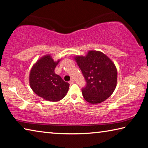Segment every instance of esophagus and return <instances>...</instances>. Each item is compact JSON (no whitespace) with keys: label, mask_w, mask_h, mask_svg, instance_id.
Instances as JSON below:
<instances>
[{"label":"esophagus","mask_w":148,"mask_h":148,"mask_svg":"<svg viewBox=\"0 0 148 148\" xmlns=\"http://www.w3.org/2000/svg\"><path fill=\"white\" fill-rule=\"evenodd\" d=\"M69 83L70 84H73L74 83V80H73V79H71L69 81Z\"/></svg>","instance_id":"1"}]
</instances>
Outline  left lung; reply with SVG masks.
Here are the masks:
<instances>
[{
    "label": "left lung",
    "mask_w": 148,
    "mask_h": 148,
    "mask_svg": "<svg viewBox=\"0 0 148 148\" xmlns=\"http://www.w3.org/2000/svg\"><path fill=\"white\" fill-rule=\"evenodd\" d=\"M75 60L86 81L82 89L85 100L92 104L104 101L114 91L117 69L114 64L101 52L90 51L86 56H77Z\"/></svg>",
    "instance_id": "8db88e82"
}]
</instances>
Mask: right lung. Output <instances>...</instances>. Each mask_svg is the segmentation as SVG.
Returning <instances> with one entry per match:
<instances>
[{"mask_svg": "<svg viewBox=\"0 0 148 148\" xmlns=\"http://www.w3.org/2000/svg\"><path fill=\"white\" fill-rule=\"evenodd\" d=\"M50 55L39 60L30 73V85L35 94L50 101H58L65 97L69 84L54 73L58 63Z\"/></svg>", "mask_w": 148, "mask_h": 148, "instance_id": "1", "label": "right lung"}]
</instances>
